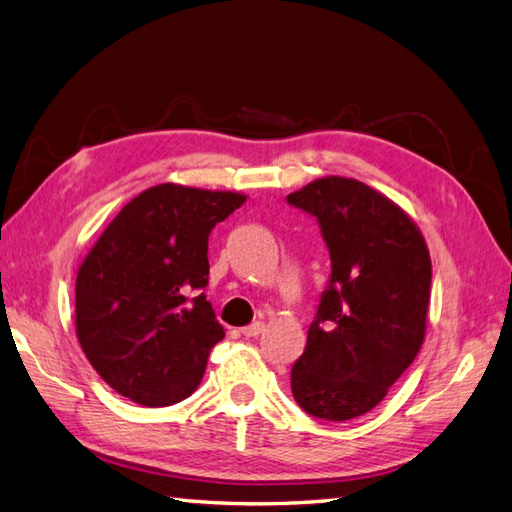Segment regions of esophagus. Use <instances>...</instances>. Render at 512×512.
Instances as JSON below:
<instances>
[{
  "instance_id": "34e87169",
  "label": "esophagus",
  "mask_w": 512,
  "mask_h": 512,
  "mask_svg": "<svg viewBox=\"0 0 512 512\" xmlns=\"http://www.w3.org/2000/svg\"><path fill=\"white\" fill-rule=\"evenodd\" d=\"M263 331H265V322H252L249 326H243V328H241V333H243L245 337H258Z\"/></svg>"
}]
</instances>
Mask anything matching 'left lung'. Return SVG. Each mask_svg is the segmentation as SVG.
Returning a JSON list of instances; mask_svg holds the SVG:
<instances>
[{
  "label": "left lung",
  "mask_w": 512,
  "mask_h": 512,
  "mask_svg": "<svg viewBox=\"0 0 512 512\" xmlns=\"http://www.w3.org/2000/svg\"><path fill=\"white\" fill-rule=\"evenodd\" d=\"M287 201L313 214L331 254V280L291 368L293 399L315 418H357L423 346L429 249L394 201L357 179H315Z\"/></svg>",
  "instance_id": "8db88e82"
}]
</instances>
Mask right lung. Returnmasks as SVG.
Returning a JSON list of instances; mask_svg holds the SVG:
<instances>
[{
    "mask_svg": "<svg viewBox=\"0 0 512 512\" xmlns=\"http://www.w3.org/2000/svg\"><path fill=\"white\" fill-rule=\"evenodd\" d=\"M241 192L160 184L124 206L76 276V337L105 383L164 407L197 390L225 337L208 285V236Z\"/></svg>",
    "mask_w": 512,
    "mask_h": 512,
    "instance_id": "right-lung-1",
    "label": "right lung"
}]
</instances>
